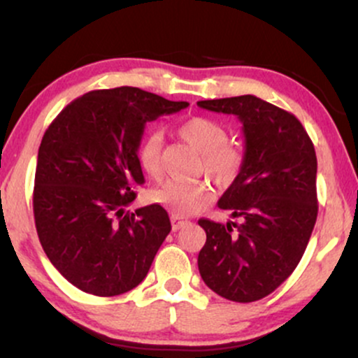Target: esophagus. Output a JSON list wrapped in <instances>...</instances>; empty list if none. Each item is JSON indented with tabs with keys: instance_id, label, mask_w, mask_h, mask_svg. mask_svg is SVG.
<instances>
[{
	"instance_id": "34e87169",
	"label": "esophagus",
	"mask_w": 358,
	"mask_h": 358,
	"mask_svg": "<svg viewBox=\"0 0 358 358\" xmlns=\"http://www.w3.org/2000/svg\"><path fill=\"white\" fill-rule=\"evenodd\" d=\"M188 224H190V220L182 219L178 215H171V227H173V231H180V229H183Z\"/></svg>"
}]
</instances>
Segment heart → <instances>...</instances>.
<instances>
[{
	"mask_svg": "<svg viewBox=\"0 0 358 358\" xmlns=\"http://www.w3.org/2000/svg\"><path fill=\"white\" fill-rule=\"evenodd\" d=\"M176 134L200 153L199 171L210 176L219 187H229L236 182L244 165V153L239 146L229 143L231 133L220 121L205 116L188 117L176 126ZM162 145V136L151 133L141 139L136 150L139 168L153 180L163 175ZM148 199L173 215L185 217L207 207L212 199V187L202 180H170L153 188Z\"/></svg>",
	"mask_w": 358,
	"mask_h": 358,
	"instance_id": "b5f03b06",
	"label": "heart"
}]
</instances>
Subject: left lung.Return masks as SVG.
<instances>
[{"instance_id":"1","label":"left lung","mask_w":358,"mask_h":358,"mask_svg":"<svg viewBox=\"0 0 358 358\" xmlns=\"http://www.w3.org/2000/svg\"><path fill=\"white\" fill-rule=\"evenodd\" d=\"M196 104L239 117L245 138L241 173L219 200L239 222L199 220L207 234L200 276L222 298L257 301L291 276L313 232L315 146L296 116L256 96Z\"/></svg>"}]
</instances>
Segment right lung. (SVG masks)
<instances>
[{
	"label": "right lung",
	"instance_id": "obj_1",
	"mask_svg": "<svg viewBox=\"0 0 358 358\" xmlns=\"http://www.w3.org/2000/svg\"><path fill=\"white\" fill-rule=\"evenodd\" d=\"M187 106L138 87L92 90L45 131L34 188L36 232L55 269L84 293L117 296L146 278L171 224L162 205L124 210L145 183L136 150L146 122Z\"/></svg>",
	"mask_w": 358,
	"mask_h": 358
}]
</instances>
